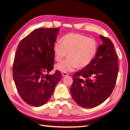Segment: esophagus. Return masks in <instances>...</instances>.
I'll return each mask as SVG.
<instances>
[{"label":"esophagus","mask_w":130,"mask_h":130,"mask_svg":"<svg viewBox=\"0 0 130 130\" xmlns=\"http://www.w3.org/2000/svg\"><path fill=\"white\" fill-rule=\"evenodd\" d=\"M62 75L63 76H66L68 75V74L67 73H66V72H63L62 73Z\"/></svg>","instance_id":"esophagus-1"}]
</instances>
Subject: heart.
<instances>
[{"instance_id": "obj_1", "label": "heart", "mask_w": 130, "mask_h": 130, "mask_svg": "<svg viewBox=\"0 0 130 130\" xmlns=\"http://www.w3.org/2000/svg\"><path fill=\"white\" fill-rule=\"evenodd\" d=\"M98 43L94 38L84 35L70 33L62 36L60 43H55L53 50L54 58L61 61L67 54L68 58L57 63L55 68L62 72H69L76 68L82 69L89 66L95 57Z\"/></svg>"}]
</instances>
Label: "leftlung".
Here are the masks:
<instances>
[{"mask_svg": "<svg viewBox=\"0 0 130 130\" xmlns=\"http://www.w3.org/2000/svg\"><path fill=\"white\" fill-rule=\"evenodd\" d=\"M103 44L98 47L90 64L74 74L70 88L72 96L81 107L100 105L111 95L118 73V60L112 42L100 35Z\"/></svg>", "mask_w": 130, "mask_h": 130, "instance_id": "obj_1", "label": "left lung"}]
</instances>
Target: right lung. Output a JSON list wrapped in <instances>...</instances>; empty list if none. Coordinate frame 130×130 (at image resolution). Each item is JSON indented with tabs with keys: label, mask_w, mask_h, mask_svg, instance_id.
<instances>
[{
	"label": "right lung",
	"mask_w": 130,
	"mask_h": 130,
	"mask_svg": "<svg viewBox=\"0 0 130 130\" xmlns=\"http://www.w3.org/2000/svg\"><path fill=\"white\" fill-rule=\"evenodd\" d=\"M58 28H39L19 43L13 64V77L17 91L25 103L35 107L45 104L62 77L54 68L53 47Z\"/></svg>",
	"instance_id": "right-lung-1"
}]
</instances>
